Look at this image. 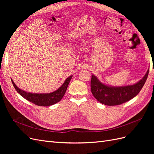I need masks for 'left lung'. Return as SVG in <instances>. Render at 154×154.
Listing matches in <instances>:
<instances>
[{
  "label": "left lung",
  "mask_w": 154,
  "mask_h": 154,
  "mask_svg": "<svg viewBox=\"0 0 154 154\" xmlns=\"http://www.w3.org/2000/svg\"><path fill=\"white\" fill-rule=\"evenodd\" d=\"M148 72L149 69L144 76L136 84L119 87L105 85L92 74L91 81V92L95 98L102 104L109 106L121 105L139 94L146 80Z\"/></svg>",
  "instance_id": "1"
}]
</instances>
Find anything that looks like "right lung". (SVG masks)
<instances>
[{
    "mask_svg": "<svg viewBox=\"0 0 154 154\" xmlns=\"http://www.w3.org/2000/svg\"><path fill=\"white\" fill-rule=\"evenodd\" d=\"M71 78L72 76L67 78L66 80L63 83V85L58 90L53 92L48 93V94H35V93L27 92L20 89L15 84V83L13 82L12 80L11 82L18 94L21 95L23 97H24L27 100L38 106H48L58 103V101L62 100L66 92L69 83L71 80Z\"/></svg>",
    "mask_w": 154,
    "mask_h": 154,
    "instance_id": "1",
    "label": "right lung"
}]
</instances>
